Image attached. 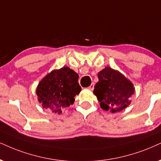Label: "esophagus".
Returning a JSON list of instances; mask_svg holds the SVG:
<instances>
[{
	"label": "esophagus",
	"instance_id": "1",
	"mask_svg": "<svg viewBox=\"0 0 161 161\" xmlns=\"http://www.w3.org/2000/svg\"><path fill=\"white\" fill-rule=\"evenodd\" d=\"M88 89H90V90L93 91V89H94V83H92V84H91L90 86L88 87Z\"/></svg>",
	"mask_w": 161,
	"mask_h": 161
}]
</instances>
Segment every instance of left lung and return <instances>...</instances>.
Segmentation results:
<instances>
[{
  "label": "left lung",
  "instance_id": "obj_1",
  "mask_svg": "<svg viewBox=\"0 0 161 161\" xmlns=\"http://www.w3.org/2000/svg\"><path fill=\"white\" fill-rule=\"evenodd\" d=\"M98 78L93 93L102 109L111 113L119 112L131 104L130 98L135 88L133 83L119 71L106 67L98 73Z\"/></svg>",
  "mask_w": 161,
  "mask_h": 161
}]
</instances>
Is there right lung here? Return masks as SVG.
<instances>
[{
    "label": "right lung",
    "instance_id": "right-lung-1",
    "mask_svg": "<svg viewBox=\"0 0 161 161\" xmlns=\"http://www.w3.org/2000/svg\"><path fill=\"white\" fill-rule=\"evenodd\" d=\"M79 75L68 67L53 70L47 74L36 87L38 100L44 108L62 114L74 104L75 97L81 91Z\"/></svg>",
    "mask_w": 161,
    "mask_h": 161
}]
</instances>
